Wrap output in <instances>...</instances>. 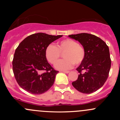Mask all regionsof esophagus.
Wrapping results in <instances>:
<instances>
[{"label": "esophagus", "mask_w": 120, "mask_h": 120, "mask_svg": "<svg viewBox=\"0 0 120 120\" xmlns=\"http://www.w3.org/2000/svg\"><path fill=\"white\" fill-rule=\"evenodd\" d=\"M63 72H64V73L68 74V73H69V72H70V71H63Z\"/></svg>", "instance_id": "obj_1"}]
</instances>
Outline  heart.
Listing matches in <instances>:
<instances>
[{"label": "heart", "instance_id": "b5f03b06", "mask_svg": "<svg viewBox=\"0 0 120 120\" xmlns=\"http://www.w3.org/2000/svg\"><path fill=\"white\" fill-rule=\"evenodd\" d=\"M64 52L65 59L56 61ZM45 56L48 61L52 64H55L56 68L60 70L71 69L74 64H81L85 56V50L83 46L71 39H65L57 43V46L50 44L45 50Z\"/></svg>", "mask_w": 120, "mask_h": 120}]
</instances>
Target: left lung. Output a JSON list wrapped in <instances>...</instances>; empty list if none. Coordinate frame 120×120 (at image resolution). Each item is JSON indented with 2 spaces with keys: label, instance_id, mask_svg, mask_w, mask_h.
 <instances>
[{
  "label": "left lung",
  "instance_id": "8db88e82",
  "mask_svg": "<svg viewBox=\"0 0 120 120\" xmlns=\"http://www.w3.org/2000/svg\"><path fill=\"white\" fill-rule=\"evenodd\" d=\"M68 37L78 41L85 50L83 62L76 69L79 72L78 79L72 85L80 92L91 94L100 89L108 78L111 67L109 47L92 34L81 33Z\"/></svg>",
  "mask_w": 120,
  "mask_h": 120
}]
</instances>
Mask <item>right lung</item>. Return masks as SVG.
<instances>
[{
	"label": "right lung",
	"instance_id": "1",
	"mask_svg": "<svg viewBox=\"0 0 120 120\" xmlns=\"http://www.w3.org/2000/svg\"><path fill=\"white\" fill-rule=\"evenodd\" d=\"M63 35L37 33L25 38L15 49L13 70L18 84L34 95L46 92L53 85L59 72L48 62L47 46Z\"/></svg>",
	"mask_w": 120,
	"mask_h": 120
}]
</instances>
